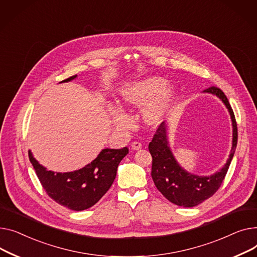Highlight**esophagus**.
I'll use <instances>...</instances> for the list:
<instances>
[{
  "label": "esophagus",
  "instance_id": "34e87169",
  "mask_svg": "<svg viewBox=\"0 0 257 257\" xmlns=\"http://www.w3.org/2000/svg\"><path fill=\"white\" fill-rule=\"evenodd\" d=\"M131 146H132V148H133L134 150H139V149H141V148H142V144H141L140 142H137V141H136V142H133Z\"/></svg>",
  "mask_w": 257,
  "mask_h": 257
}]
</instances>
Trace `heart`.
Masks as SVG:
<instances>
[{
  "mask_svg": "<svg viewBox=\"0 0 257 257\" xmlns=\"http://www.w3.org/2000/svg\"><path fill=\"white\" fill-rule=\"evenodd\" d=\"M160 75H153L135 82L121 90L119 103L123 110L142 111L143 121L149 126H158L170 115L177 101L178 91ZM121 109L110 108L112 123L119 131H130L135 124L131 116Z\"/></svg>",
  "mask_w": 257,
  "mask_h": 257,
  "instance_id": "1",
  "label": "heart"
}]
</instances>
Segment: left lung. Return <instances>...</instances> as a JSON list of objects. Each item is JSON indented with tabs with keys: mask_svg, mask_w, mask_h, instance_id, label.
<instances>
[{
	"mask_svg": "<svg viewBox=\"0 0 257 257\" xmlns=\"http://www.w3.org/2000/svg\"><path fill=\"white\" fill-rule=\"evenodd\" d=\"M203 92L218 96L226 105L232 121V147L229 158L223 167L209 176H198L186 171L175 160L168 142L167 123L162 122L158 127L152 142L148 145L153 157L152 177L157 189L170 202L193 207L208 199L218 191L228 171L237 143V126L230 103L221 89L213 86Z\"/></svg>",
	"mask_w": 257,
	"mask_h": 257,
	"instance_id": "8db88e82",
	"label": "left lung"
}]
</instances>
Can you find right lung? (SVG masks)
Returning a JSON list of instances; mask_svg holds the SVG:
<instances>
[{
	"mask_svg": "<svg viewBox=\"0 0 257 257\" xmlns=\"http://www.w3.org/2000/svg\"><path fill=\"white\" fill-rule=\"evenodd\" d=\"M77 75L60 82L65 83ZM128 154V148H104L97 158L82 169L72 172H54L40 165L29 150V159L43 189L57 203L72 210L93 206L111 188L119 163Z\"/></svg>",
	"mask_w": 257,
	"mask_h": 257,
	"instance_id": "1",
	"label": "right lung"
}]
</instances>
